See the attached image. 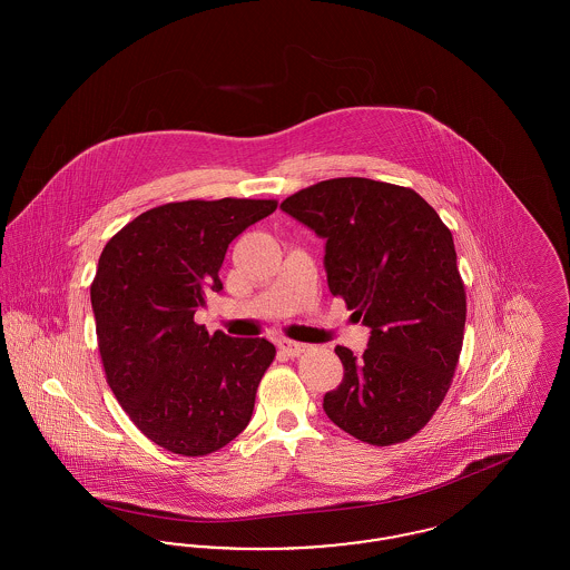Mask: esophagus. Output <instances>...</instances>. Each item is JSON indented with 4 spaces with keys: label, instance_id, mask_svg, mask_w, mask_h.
<instances>
[{
    "label": "esophagus",
    "instance_id": "obj_1",
    "mask_svg": "<svg viewBox=\"0 0 570 570\" xmlns=\"http://www.w3.org/2000/svg\"><path fill=\"white\" fill-rule=\"evenodd\" d=\"M279 351L288 356H298L301 353L307 351V344H301V342H293V340H282L279 344Z\"/></svg>",
    "mask_w": 570,
    "mask_h": 570
}]
</instances>
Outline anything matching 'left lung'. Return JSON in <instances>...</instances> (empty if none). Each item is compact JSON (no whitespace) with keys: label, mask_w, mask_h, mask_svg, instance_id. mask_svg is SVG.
I'll list each match as a JSON object with an SVG mask.
<instances>
[{"label":"left lung","mask_w":570,"mask_h":570,"mask_svg":"<svg viewBox=\"0 0 570 570\" xmlns=\"http://www.w3.org/2000/svg\"><path fill=\"white\" fill-rule=\"evenodd\" d=\"M282 212L325 239L328 291L370 326L361 358L337 346L344 380L326 416L367 444L423 430L460 361L465 291L451 230L410 188L340 177L288 196Z\"/></svg>","instance_id":"left-lung-1"}]
</instances>
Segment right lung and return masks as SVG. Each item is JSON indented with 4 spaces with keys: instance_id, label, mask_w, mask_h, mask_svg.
Masks as SVG:
<instances>
[{
    "instance_id": "obj_1",
    "label": "right lung",
    "mask_w": 570,
    "mask_h": 570,
    "mask_svg": "<svg viewBox=\"0 0 570 570\" xmlns=\"http://www.w3.org/2000/svg\"><path fill=\"white\" fill-rule=\"evenodd\" d=\"M275 207L252 198L168 203L126 224L100 254L91 307L107 382L136 428L170 453L209 455L252 419L275 346L209 335L194 314L222 291L228 244Z\"/></svg>"
}]
</instances>
